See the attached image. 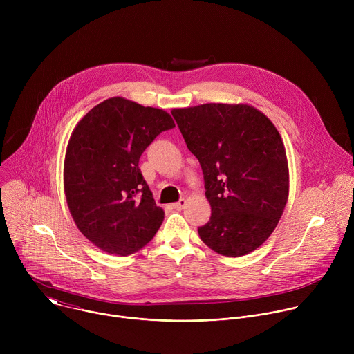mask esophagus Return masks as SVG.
Instances as JSON below:
<instances>
[{"label": "esophagus", "mask_w": 354, "mask_h": 354, "mask_svg": "<svg viewBox=\"0 0 354 354\" xmlns=\"http://www.w3.org/2000/svg\"><path fill=\"white\" fill-rule=\"evenodd\" d=\"M185 205H186V200L185 198H179L176 203H174L172 205V207L175 209V210H182L183 207H185Z\"/></svg>", "instance_id": "1"}]
</instances>
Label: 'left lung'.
Segmentation results:
<instances>
[{"label": "left lung", "mask_w": 354, "mask_h": 354, "mask_svg": "<svg viewBox=\"0 0 354 354\" xmlns=\"http://www.w3.org/2000/svg\"><path fill=\"white\" fill-rule=\"evenodd\" d=\"M190 153L198 160L212 206L197 228L209 248L242 257L276 228L288 197V167L273 123L248 105L206 104L174 109Z\"/></svg>", "instance_id": "left-lung-1"}]
</instances>
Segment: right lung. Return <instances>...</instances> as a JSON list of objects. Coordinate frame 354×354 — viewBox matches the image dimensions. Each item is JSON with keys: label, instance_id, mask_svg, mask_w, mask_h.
Listing matches in <instances>:
<instances>
[{"label": "right lung", "instance_id": "add662e5", "mask_svg": "<svg viewBox=\"0 0 354 354\" xmlns=\"http://www.w3.org/2000/svg\"><path fill=\"white\" fill-rule=\"evenodd\" d=\"M175 127L162 109L111 97L74 129L64 161V190L78 230L112 255L127 257L164 221L138 161L162 131Z\"/></svg>", "mask_w": 354, "mask_h": 354}]
</instances>
